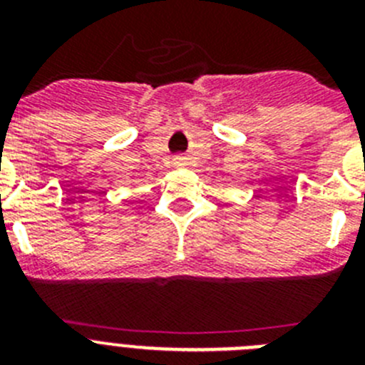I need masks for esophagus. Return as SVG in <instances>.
I'll return each mask as SVG.
<instances>
[{
  "label": "esophagus",
  "mask_w": 365,
  "mask_h": 365,
  "mask_svg": "<svg viewBox=\"0 0 365 365\" xmlns=\"http://www.w3.org/2000/svg\"><path fill=\"white\" fill-rule=\"evenodd\" d=\"M173 164H175V166H185V159H182V157H175V159H173Z\"/></svg>",
  "instance_id": "1"
}]
</instances>
